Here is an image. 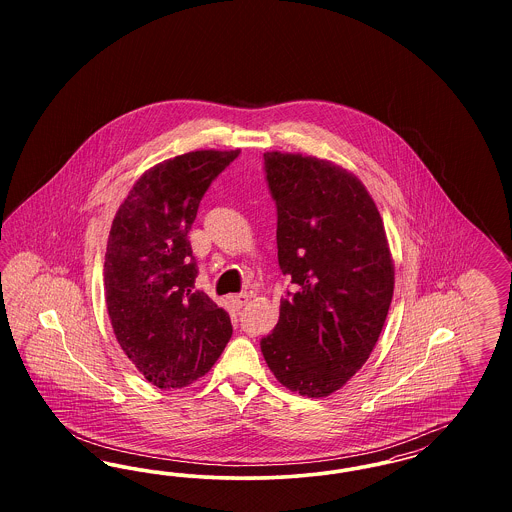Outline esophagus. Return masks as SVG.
Instances as JSON below:
<instances>
[{
    "label": "esophagus",
    "mask_w": 512,
    "mask_h": 512,
    "mask_svg": "<svg viewBox=\"0 0 512 512\" xmlns=\"http://www.w3.org/2000/svg\"><path fill=\"white\" fill-rule=\"evenodd\" d=\"M230 301H232V305H234L236 309H242V307H245V305L249 303V295H247V293H238V295H232Z\"/></svg>",
    "instance_id": "34e87169"
}]
</instances>
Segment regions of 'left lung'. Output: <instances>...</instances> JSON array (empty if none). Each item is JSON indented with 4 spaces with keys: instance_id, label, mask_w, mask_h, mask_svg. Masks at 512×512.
Instances as JSON below:
<instances>
[{
    "instance_id": "obj_1",
    "label": "left lung",
    "mask_w": 512,
    "mask_h": 512,
    "mask_svg": "<svg viewBox=\"0 0 512 512\" xmlns=\"http://www.w3.org/2000/svg\"><path fill=\"white\" fill-rule=\"evenodd\" d=\"M278 209V263L292 278L261 351L299 395L340 390L370 357L390 311L395 268L384 222L365 184L340 165L265 153Z\"/></svg>"
}]
</instances>
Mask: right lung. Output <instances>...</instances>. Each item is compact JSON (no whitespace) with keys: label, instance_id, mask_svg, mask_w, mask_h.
<instances>
[{"label":"right lung","instance_id":"right-lung-1","mask_svg":"<svg viewBox=\"0 0 512 512\" xmlns=\"http://www.w3.org/2000/svg\"><path fill=\"white\" fill-rule=\"evenodd\" d=\"M240 149H199L144 172L122 201L107 240L105 303L122 351L149 384H194L232 336L228 313L195 290L188 234L211 182Z\"/></svg>","mask_w":512,"mask_h":512}]
</instances>
